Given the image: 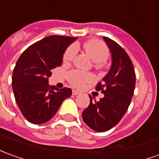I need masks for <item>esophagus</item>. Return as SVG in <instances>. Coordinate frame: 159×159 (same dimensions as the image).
Instances as JSON below:
<instances>
[{"label":"esophagus","mask_w":159,"mask_h":159,"mask_svg":"<svg viewBox=\"0 0 159 159\" xmlns=\"http://www.w3.org/2000/svg\"><path fill=\"white\" fill-rule=\"evenodd\" d=\"M72 94L74 95H80V92L77 90H73L72 91Z\"/></svg>","instance_id":"34e87169"}]
</instances>
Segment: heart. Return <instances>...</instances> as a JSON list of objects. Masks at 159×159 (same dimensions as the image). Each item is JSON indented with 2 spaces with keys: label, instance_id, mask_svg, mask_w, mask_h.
Listing matches in <instances>:
<instances>
[{
  "label": "heart",
  "instance_id": "1",
  "mask_svg": "<svg viewBox=\"0 0 159 159\" xmlns=\"http://www.w3.org/2000/svg\"><path fill=\"white\" fill-rule=\"evenodd\" d=\"M83 47L85 49L86 52L89 55L92 60L96 63V67H101L103 63L107 59L109 56V51L106 45L103 44L102 41L99 40H89L87 41ZM77 53V45L76 44H72L68 48L65 50L63 56V60L64 63L68 64L73 61ZM67 78L70 83H71L74 87L81 88L83 87L85 83H89L94 79V76L89 73L83 72L81 70H74L68 72Z\"/></svg>",
  "mask_w": 159,
  "mask_h": 159
}]
</instances>
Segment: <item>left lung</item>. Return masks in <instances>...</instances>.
<instances>
[{
	"label": "left lung",
	"instance_id": "left-lung-1",
	"mask_svg": "<svg viewBox=\"0 0 159 159\" xmlns=\"http://www.w3.org/2000/svg\"><path fill=\"white\" fill-rule=\"evenodd\" d=\"M104 40L112 55V65L102 83L95 89L102 91L104 97L93 101L83 112V121L96 132H106L116 126L126 114L133 98L135 88L134 65L126 51L109 38Z\"/></svg>",
	"mask_w": 159,
	"mask_h": 159
}]
</instances>
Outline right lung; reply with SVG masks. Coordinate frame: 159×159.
<instances>
[{
	"mask_svg": "<svg viewBox=\"0 0 159 159\" xmlns=\"http://www.w3.org/2000/svg\"><path fill=\"white\" fill-rule=\"evenodd\" d=\"M76 38L52 35L30 45L18 59L12 85L15 101L27 120L42 124L54 116L72 94L70 88L50 86L52 70L60 66L66 48Z\"/></svg>",
	"mask_w": 159,
	"mask_h": 159,
	"instance_id": "obj_1",
	"label": "right lung"
}]
</instances>
